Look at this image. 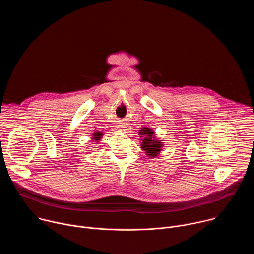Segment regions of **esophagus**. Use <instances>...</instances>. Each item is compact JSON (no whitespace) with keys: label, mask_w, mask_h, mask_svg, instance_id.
<instances>
[{"label":"esophagus","mask_w":254,"mask_h":254,"mask_svg":"<svg viewBox=\"0 0 254 254\" xmlns=\"http://www.w3.org/2000/svg\"><path fill=\"white\" fill-rule=\"evenodd\" d=\"M118 127H119L120 128H127V127H126V124H125V123H119Z\"/></svg>","instance_id":"esophagus-1"}]
</instances>
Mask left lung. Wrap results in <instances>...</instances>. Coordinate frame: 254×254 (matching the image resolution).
I'll list each match as a JSON object with an SVG mask.
<instances>
[{
	"label": "left lung",
	"instance_id": "1",
	"mask_svg": "<svg viewBox=\"0 0 254 254\" xmlns=\"http://www.w3.org/2000/svg\"><path fill=\"white\" fill-rule=\"evenodd\" d=\"M139 134L144 135L142 142H141L142 150L146 151V153L150 157L158 156V154L161 152L162 143L153 137V135H154L153 130H150L149 128L144 127V128H142V130L139 131Z\"/></svg>",
	"mask_w": 254,
	"mask_h": 254
}]
</instances>
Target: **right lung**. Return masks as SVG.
<instances>
[{
  "mask_svg": "<svg viewBox=\"0 0 254 254\" xmlns=\"http://www.w3.org/2000/svg\"><path fill=\"white\" fill-rule=\"evenodd\" d=\"M102 135V133L101 132H96V133H94V135H93V138L96 140V141H98L99 139H100V136Z\"/></svg>",
  "mask_w": 254,
  "mask_h": 254,
  "instance_id": "1",
  "label": "right lung"
}]
</instances>
